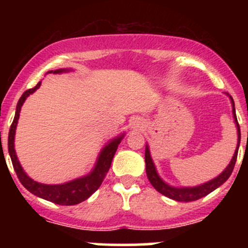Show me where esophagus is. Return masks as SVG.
Segmentation results:
<instances>
[{"mask_svg": "<svg viewBox=\"0 0 248 248\" xmlns=\"http://www.w3.org/2000/svg\"><path fill=\"white\" fill-rule=\"evenodd\" d=\"M136 127H139V126H138V124H137V126H136Z\"/></svg>", "mask_w": 248, "mask_h": 248, "instance_id": "esophagus-1", "label": "esophagus"}]
</instances>
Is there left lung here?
<instances>
[{"mask_svg": "<svg viewBox=\"0 0 248 248\" xmlns=\"http://www.w3.org/2000/svg\"><path fill=\"white\" fill-rule=\"evenodd\" d=\"M232 99V114H234V119H235V124L237 126V136H239V141H237V147L235 150V154L232 156L231 163L229 166L227 167L226 170L222 172L221 175L216 177V179L211 180V181L206 182V184L201 185V186H197V187H185V188H175V187L169 186L167 185L161 177L158 176L157 174L156 168H155V164L152 162L151 156H150V151H149V147L146 146V150H145V163H146V175H147V179L149 181L151 182L152 186L155 187L156 191H158L159 193H162L163 196L168 197V198L174 199L176 202H193V201H198V199L202 198V197L207 196L209 193H211L212 191H215L216 188H218L222 184L228 180V177L231 176L232 169H234L235 166V162H236L237 158V150H239V145H240V137H241V133H240V126H239V122H237L236 119V114H235V107H234V101Z\"/></svg>", "mask_w": 248, "mask_h": 248, "instance_id": "8db88e82", "label": "left lung"}]
</instances>
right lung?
Instances as JSON below:
<instances>
[{"label":"right lung","mask_w":248,"mask_h":248,"mask_svg":"<svg viewBox=\"0 0 248 248\" xmlns=\"http://www.w3.org/2000/svg\"><path fill=\"white\" fill-rule=\"evenodd\" d=\"M66 71L67 69H56V71L54 72L50 71L49 73H51V72L52 73H62V72ZM39 86H41V82H38V84L34 87H32V89L26 90V91L22 93V96L20 97L19 102H17L16 116H14L13 124H12L11 128H9L8 134V151L12 159V163H13V168L14 170H16L17 179L21 182L22 186H24L27 191L31 192L32 194H34V196L59 205L79 204V202L86 201L91 194H93L94 192L99 188V186H101L102 182H103L104 177H106L107 172L109 171L110 166H111V161L112 158H114V155L115 152H116L117 146H119L120 141H121L122 136L112 140L111 142H109V144L102 150L101 156H99L98 161H97V164L96 167H94L93 171L90 175H87V176L81 177V179L73 180V181L67 182V184L63 185H43L39 184V182L33 181L31 177H29L25 174L21 166H20L19 161H17L16 150H14V136H16V124L17 120H19V112L20 109H21L22 103H24L25 99H26L30 94L33 93Z\"/></svg>","instance_id":"right-lung-1"}]
</instances>
